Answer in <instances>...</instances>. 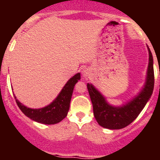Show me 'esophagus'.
I'll return each instance as SVG.
<instances>
[{
	"label": "esophagus",
	"instance_id": "1",
	"mask_svg": "<svg viewBox=\"0 0 160 160\" xmlns=\"http://www.w3.org/2000/svg\"><path fill=\"white\" fill-rule=\"evenodd\" d=\"M81 74H82L83 77L87 78L88 76H90V70H89V69H86V68H85V69H84V70L81 71Z\"/></svg>",
	"mask_w": 160,
	"mask_h": 160
}]
</instances>
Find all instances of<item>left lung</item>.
I'll list each match as a JSON object with an SVG mask.
<instances>
[{"mask_svg": "<svg viewBox=\"0 0 160 160\" xmlns=\"http://www.w3.org/2000/svg\"><path fill=\"white\" fill-rule=\"evenodd\" d=\"M148 51L149 65L144 86L135 96L123 105L119 106L110 105L105 96L92 84H87L94 115L98 124L103 128L120 129L128 126L138 117L151 97L154 85V60L149 47Z\"/></svg>", "mask_w": 160, "mask_h": 160, "instance_id": "1", "label": "left lung"}]
</instances>
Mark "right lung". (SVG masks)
<instances>
[{
  "mask_svg": "<svg viewBox=\"0 0 160 160\" xmlns=\"http://www.w3.org/2000/svg\"><path fill=\"white\" fill-rule=\"evenodd\" d=\"M80 80V73L75 74L68 80L59 93L57 97L50 104L40 109H31L19 101L16 97V104L24 114L32 120L44 124H55L65 119L70 109V103L75 84Z\"/></svg>",
  "mask_w": 160,
  "mask_h": 160,
  "instance_id": "add662e5",
  "label": "right lung"
}]
</instances>
